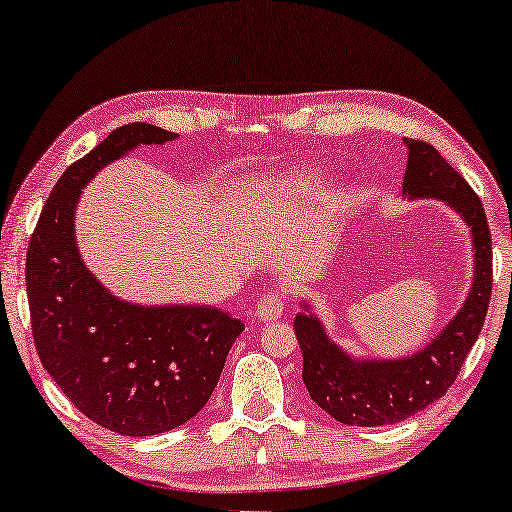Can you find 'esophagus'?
I'll list each match as a JSON object with an SVG mask.
<instances>
[{"label": "esophagus", "instance_id": "34e87169", "mask_svg": "<svg viewBox=\"0 0 512 512\" xmlns=\"http://www.w3.org/2000/svg\"><path fill=\"white\" fill-rule=\"evenodd\" d=\"M283 313V297L276 295V292H267V295L261 297L258 301L254 317L258 322H274L279 320Z\"/></svg>", "mask_w": 512, "mask_h": 512}]
</instances>
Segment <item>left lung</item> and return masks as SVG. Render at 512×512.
<instances>
[{
	"label": "left lung",
	"instance_id": "left-lung-1",
	"mask_svg": "<svg viewBox=\"0 0 512 512\" xmlns=\"http://www.w3.org/2000/svg\"><path fill=\"white\" fill-rule=\"evenodd\" d=\"M404 145V195L440 199L463 217L472 233L474 279L463 308L445 329L404 358H354L335 345L320 317L301 301L295 335L304 354L306 390L333 420L349 426L404 422L445 395L479 338L492 295V240L481 199L429 142L404 138Z\"/></svg>",
	"mask_w": 512,
	"mask_h": 512
}]
</instances>
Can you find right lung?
Listing matches in <instances>:
<instances>
[{"label": "right lung", "mask_w": 512, "mask_h": 512, "mask_svg": "<svg viewBox=\"0 0 512 512\" xmlns=\"http://www.w3.org/2000/svg\"><path fill=\"white\" fill-rule=\"evenodd\" d=\"M179 133L133 122L72 163L49 195L27 251V297L40 363L77 410L120 435H156L211 399L245 324L213 306H140L115 297L79 254L81 190L117 158Z\"/></svg>", "instance_id": "1"}]
</instances>
